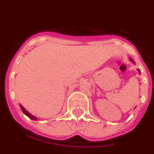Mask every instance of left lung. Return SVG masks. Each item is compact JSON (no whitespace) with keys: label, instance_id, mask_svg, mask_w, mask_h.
I'll list each match as a JSON object with an SVG mask.
<instances>
[{"label":"left lung","instance_id":"left-lung-1","mask_svg":"<svg viewBox=\"0 0 154 154\" xmlns=\"http://www.w3.org/2000/svg\"><path fill=\"white\" fill-rule=\"evenodd\" d=\"M129 60L132 62V63H133V64H135L134 60H132V58H130V57H129ZM137 70H138V72H139V73H140V69H137Z\"/></svg>","mask_w":154,"mask_h":154}]
</instances>
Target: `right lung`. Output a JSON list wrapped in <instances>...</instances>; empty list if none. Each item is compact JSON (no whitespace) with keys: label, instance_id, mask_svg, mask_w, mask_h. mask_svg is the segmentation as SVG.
I'll return each instance as SVG.
<instances>
[{"label":"right lung","instance_id":"right-lung-1","mask_svg":"<svg viewBox=\"0 0 154 154\" xmlns=\"http://www.w3.org/2000/svg\"><path fill=\"white\" fill-rule=\"evenodd\" d=\"M19 105H20V107H21V109H22V112L25 114L26 116H28V117H29L30 119H33V120H37V119H37V117H35V116H34L33 115H31L30 112H28V111H26V109L24 108V107H23L22 105H21V104H19Z\"/></svg>","mask_w":154,"mask_h":154}]
</instances>
